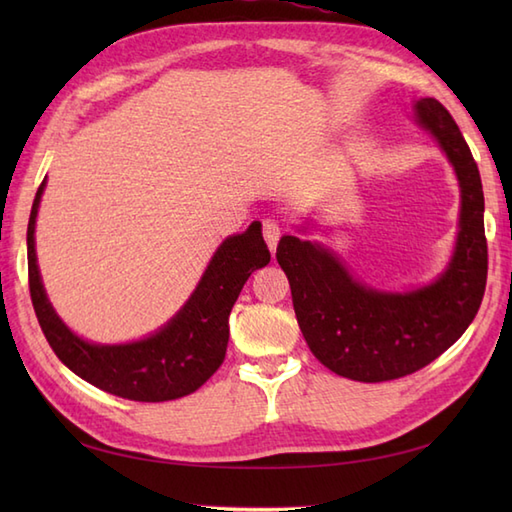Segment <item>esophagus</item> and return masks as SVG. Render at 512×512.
<instances>
[{
    "label": "esophagus",
    "instance_id": "1",
    "mask_svg": "<svg viewBox=\"0 0 512 512\" xmlns=\"http://www.w3.org/2000/svg\"><path fill=\"white\" fill-rule=\"evenodd\" d=\"M262 233H264V239H266L268 248L273 250V253H275L277 242H279V237H281V226H279V222H275V220H266V222H264V226H262Z\"/></svg>",
    "mask_w": 512,
    "mask_h": 512
}]
</instances>
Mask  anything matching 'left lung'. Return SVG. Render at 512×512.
<instances>
[{
    "mask_svg": "<svg viewBox=\"0 0 512 512\" xmlns=\"http://www.w3.org/2000/svg\"><path fill=\"white\" fill-rule=\"evenodd\" d=\"M416 118L451 160L462 193L455 253L433 284L380 292L356 281L317 242L284 235L277 246L310 352L334 374L361 383L402 378L436 361L469 328L486 288L484 191L471 149L436 99H420Z\"/></svg>",
    "mask_w": 512,
    "mask_h": 512,
    "instance_id": "obj_1",
    "label": "left lung"
}]
</instances>
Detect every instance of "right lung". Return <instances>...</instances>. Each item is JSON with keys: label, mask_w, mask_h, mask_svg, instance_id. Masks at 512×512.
Masks as SVG:
<instances>
[{"label": "right lung", "mask_w": 512, "mask_h": 512, "mask_svg": "<svg viewBox=\"0 0 512 512\" xmlns=\"http://www.w3.org/2000/svg\"><path fill=\"white\" fill-rule=\"evenodd\" d=\"M46 180L37 189L28 220V284L39 325L59 361L107 394L138 402L176 400L209 380L222 365L228 345V314L246 279L270 262L262 224L226 237L206 266L198 288L165 328L143 341L96 345L65 325L41 284L35 255V222Z\"/></svg>", "instance_id": "obj_1"}]
</instances>
